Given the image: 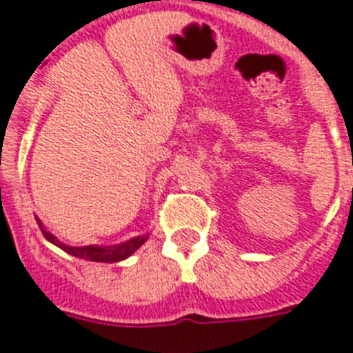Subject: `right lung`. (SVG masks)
<instances>
[{
    "label": "right lung",
    "mask_w": 353,
    "mask_h": 353,
    "mask_svg": "<svg viewBox=\"0 0 353 353\" xmlns=\"http://www.w3.org/2000/svg\"><path fill=\"white\" fill-rule=\"evenodd\" d=\"M38 221V220H36ZM38 225L41 229V223L38 221ZM43 236H46L47 240L58 245L60 249H63L69 254H73L77 258H84V260H91V262H121L124 258H128L130 254L137 251L139 247L143 245L144 241L148 240V236H137V238H133V240H128L121 245H112V247H101V245H85V247H69L63 245L62 241H58L51 232H47L46 229H41Z\"/></svg>",
    "instance_id": "add662e5"
}]
</instances>
